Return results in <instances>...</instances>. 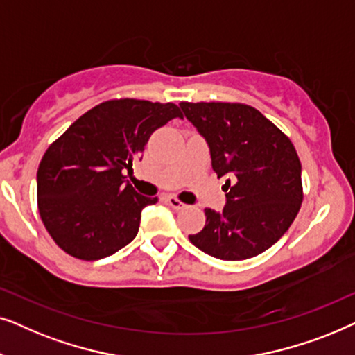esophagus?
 I'll return each instance as SVG.
<instances>
[{"label":"esophagus","instance_id":"34e87169","mask_svg":"<svg viewBox=\"0 0 355 355\" xmlns=\"http://www.w3.org/2000/svg\"><path fill=\"white\" fill-rule=\"evenodd\" d=\"M167 202H168L170 206L173 207V209H183V207L187 206V205H183V202H182L180 200H178L177 196H168V198H167Z\"/></svg>","mask_w":355,"mask_h":355}]
</instances>
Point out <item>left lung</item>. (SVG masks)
Returning <instances> with one entry per match:
<instances>
[{"label":"left lung","instance_id":"1","mask_svg":"<svg viewBox=\"0 0 355 355\" xmlns=\"http://www.w3.org/2000/svg\"><path fill=\"white\" fill-rule=\"evenodd\" d=\"M211 150L217 177L229 175L222 212L190 242L211 257L240 261L266 252L287 232L304 200L302 165L292 141L257 108L232 102H182Z\"/></svg>","mask_w":355,"mask_h":355}]
</instances>
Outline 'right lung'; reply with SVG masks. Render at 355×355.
<instances>
[{"mask_svg": "<svg viewBox=\"0 0 355 355\" xmlns=\"http://www.w3.org/2000/svg\"><path fill=\"white\" fill-rule=\"evenodd\" d=\"M177 116L183 115L172 102L112 98L49 146L37 170V205L63 252L94 261L136 237L141 212L157 198L139 195L123 172L133 170L150 135Z\"/></svg>", "mask_w": 355, "mask_h": 355, "instance_id": "right-lung-1", "label": "right lung"}]
</instances>
